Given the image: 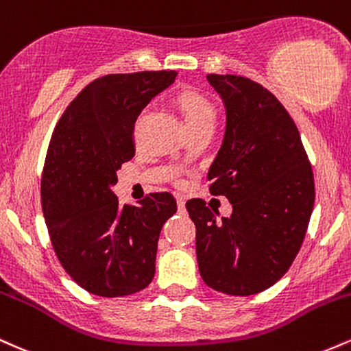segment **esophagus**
I'll return each mask as SVG.
<instances>
[{
    "instance_id": "1",
    "label": "esophagus",
    "mask_w": 351,
    "mask_h": 351,
    "mask_svg": "<svg viewBox=\"0 0 351 351\" xmlns=\"http://www.w3.org/2000/svg\"><path fill=\"white\" fill-rule=\"evenodd\" d=\"M176 204H178L180 211H184V199L181 198V196H178V198H176Z\"/></svg>"
}]
</instances>
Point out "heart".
<instances>
[{
  "mask_svg": "<svg viewBox=\"0 0 351 351\" xmlns=\"http://www.w3.org/2000/svg\"><path fill=\"white\" fill-rule=\"evenodd\" d=\"M178 107L189 132L199 127H213L216 122L215 104L199 92L186 90L180 94Z\"/></svg>",
  "mask_w": 351,
  "mask_h": 351,
  "instance_id": "b5f03b06",
  "label": "heart"
}]
</instances>
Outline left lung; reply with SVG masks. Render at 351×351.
Returning <instances> with one entry per match:
<instances>
[{
  "label": "left lung",
  "mask_w": 351,
  "mask_h": 351,
  "mask_svg": "<svg viewBox=\"0 0 351 351\" xmlns=\"http://www.w3.org/2000/svg\"><path fill=\"white\" fill-rule=\"evenodd\" d=\"M223 99L226 130L208 171L209 193L232 204L229 217L203 199L186 209L196 226L203 280L228 295H252L289 271L312 216L315 186L292 117L261 84L241 75L209 74Z\"/></svg>",
  "instance_id": "8db88e82"
}]
</instances>
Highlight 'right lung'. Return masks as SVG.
Here are the masks:
<instances>
[{
	"label": "right lung",
	"instance_id": "1",
	"mask_svg": "<svg viewBox=\"0 0 351 351\" xmlns=\"http://www.w3.org/2000/svg\"><path fill=\"white\" fill-rule=\"evenodd\" d=\"M175 77V71H158L95 79L51 136L41 180L44 219L59 263L94 295H132L155 276L158 237L176 201L152 193L138 206L120 208L112 186L135 155L136 117Z\"/></svg>",
	"mask_w": 351,
	"mask_h": 351
}]
</instances>
